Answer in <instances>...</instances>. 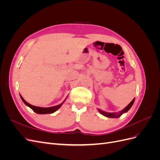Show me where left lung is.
Segmentation results:
<instances>
[{
  "mask_svg": "<svg viewBox=\"0 0 160 160\" xmlns=\"http://www.w3.org/2000/svg\"><path fill=\"white\" fill-rule=\"evenodd\" d=\"M134 101H135V98L131 101V102L129 103V104L127 106L126 108H125L122 111H121L119 113H108V112H105V111H103L102 110H101L99 109H98L99 112L100 113L102 114L103 115L105 116V117L107 118H119L121 115H122V114H123L124 113H126L128 112V111L130 109V108H132V106L133 105V103H134Z\"/></svg>",
  "mask_w": 160,
  "mask_h": 160,
  "instance_id": "1",
  "label": "left lung"
}]
</instances>
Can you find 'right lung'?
I'll return each mask as SVG.
<instances>
[{
  "instance_id": "1",
  "label": "right lung",
  "mask_w": 160,
  "mask_h": 160,
  "mask_svg": "<svg viewBox=\"0 0 160 160\" xmlns=\"http://www.w3.org/2000/svg\"><path fill=\"white\" fill-rule=\"evenodd\" d=\"M20 96H21V98L22 101L24 102V103H25L26 105H27L28 107H29L31 109L33 110V111H35V113H37L38 114H47V113H52L55 112V111L58 109H59L61 107V105H62V103L65 102V101L67 99L66 98L63 101V102L61 103L59 105H58L53 106V107H50V108H41V107H37V106H34V105H32L29 104L22 98V97L21 95H20Z\"/></svg>"
}]
</instances>
